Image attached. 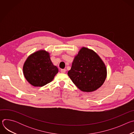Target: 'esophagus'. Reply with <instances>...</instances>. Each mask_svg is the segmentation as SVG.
<instances>
[{
    "instance_id": "34e87169",
    "label": "esophagus",
    "mask_w": 134,
    "mask_h": 134,
    "mask_svg": "<svg viewBox=\"0 0 134 134\" xmlns=\"http://www.w3.org/2000/svg\"><path fill=\"white\" fill-rule=\"evenodd\" d=\"M66 70L65 69H62L60 70V71L62 73H65L66 72Z\"/></svg>"
}]
</instances>
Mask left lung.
<instances>
[{
  "mask_svg": "<svg viewBox=\"0 0 134 134\" xmlns=\"http://www.w3.org/2000/svg\"><path fill=\"white\" fill-rule=\"evenodd\" d=\"M68 75L80 90L90 92L97 90L103 84L107 69L96 53L84 47L75 57Z\"/></svg>",
  "mask_w": 134,
  "mask_h": 134,
  "instance_id": "8db88e82",
  "label": "left lung"
}]
</instances>
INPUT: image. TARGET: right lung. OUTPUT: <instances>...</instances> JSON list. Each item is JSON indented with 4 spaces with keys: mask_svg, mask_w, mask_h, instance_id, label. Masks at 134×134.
Instances as JSON below:
<instances>
[{
    "mask_svg": "<svg viewBox=\"0 0 134 134\" xmlns=\"http://www.w3.org/2000/svg\"><path fill=\"white\" fill-rule=\"evenodd\" d=\"M58 69L51 62L49 53L40 50L30 55L23 66L26 80L34 86L41 87L51 82Z\"/></svg>",
    "mask_w": 134,
    "mask_h": 134,
    "instance_id": "add662e5",
    "label": "right lung"
}]
</instances>
